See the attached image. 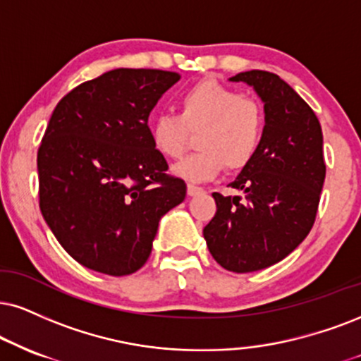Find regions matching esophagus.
Returning <instances> with one entry per match:
<instances>
[{"mask_svg":"<svg viewBox=\"0 0 361 361\" xmlns=\"http://www.w3.org/2000/svg\"><path fill=\"white\" fill-rule=\"evenodd\" d=\"M204 189L199 188V185H194V184H189L188 185V194L192 197V195H197V194H202Z\"/></svg>","mask_w":361,"mask_h":361,"instance_id":"esophagus-1","label":"esophagus"}]
</instances>
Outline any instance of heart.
I'll use <instances>...</instances> for the list:
<instances>
[{
  "label": "heart",
  "instance_id": "1",
  "mask_svg": "<svg viewBox=\"0 0 361 361\" xmlns=\"http://www.w3.org/2000/svg\"><path fill=\"white\" fill-rule=\"evenodd\" d=\"M264 110L259 102L216 80H202L179 99V115L162 114L150 123L154 149L167 159H180L188 149L190 132H199L197 154L173 167L189 182L216 177L228 167L247 166L264 135Z\"/></svg>",
  "mask_w": 361,
  "mask_h": 361
}]
</instances>
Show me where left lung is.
I'll return each instance as SVG.
<instances>
[{"label":"left lung","mask_w":361,"mask_h":361,"mask_svg":"<svg viewBox=\"0 0 361 361\" xmlns=\"http://www.w3.org/2000/svg\"><path fill=\"white\" fill-rule=\"evenodd\" d=\"M229 80L262 100L264 135L229 184L239 195L212 194L217 211L202 233L222 268L251 273L284 259L313 228L326 173L323 133L311 106L278 75L251 70Z\"/></svg>","instance_id":"1"}]
</instances>
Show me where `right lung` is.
<instances>
[{
    "label": "right lung",
    "instance_id": "right-lung-1",
    "mask_svg": "<svg viewBox=\"0 0 361 361\" xmlns=\"http://www.w3.org/2000/svg\"><path fill=\"white\" fill-rule=\"evenodd\" d=\"M179 73L117 68L58 102L38 149L39 209L63 249L88 269L135 273L159 221L185 199L154 149L149 115Z\"/></svg>",
    "mask_w": 361,
    "mask_h": 361
}]
</instances>
